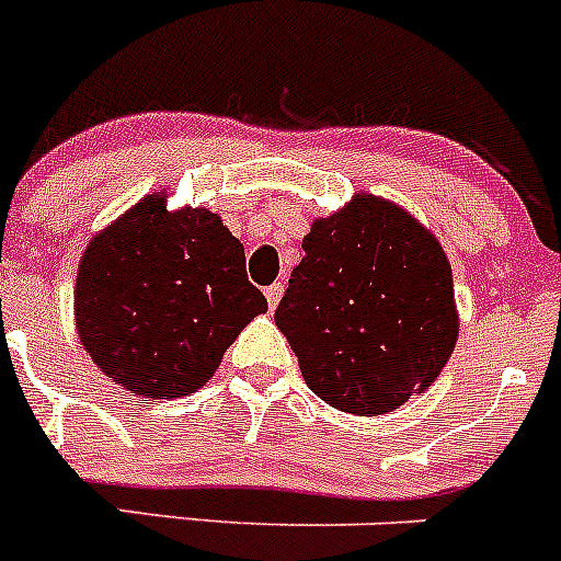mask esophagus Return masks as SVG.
<instances>
[{
  "mask_svg": "<svg viewBox=\"0 0 561 561\" xmlns=\"http://www.w3.org/2000/svg\"><path fill=\"white\" fill-rule=\"evenodd\" d=\"M264 295H266V306H270V311H275L280 297H284V284H272Z\"/></svg>",
  "mask_w": 561,
  "mask_h": 561,
  "instance_id": "34e87169",
  "label": "esophagus"
}]
</instances>
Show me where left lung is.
I'll return each instance as SVG.
<instances>
[{"label": "left lung", "instance_id": "8db88e82", "mask_svg": "<svg viewBox=\"0 0 561 561\" xmlns=\"http://www.w3.org/2000/svg\"><path fill=\"white\" fill-rule=\"evenodd\" d=\"M277 330L330 408L382 415L424 393L460 335L451 264L408 209L357 192L302 239Z\"/></svg>", "mask_w": 561, "mask_h": 561}]
</instances>
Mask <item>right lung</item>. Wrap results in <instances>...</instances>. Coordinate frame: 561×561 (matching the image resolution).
<instances>
[{"label": "right lung", "mask_w": 561, "mask_h": 561, "mask_svg": "<svg viewBox=\"0 0 561 561\" xmlns=\"http://www.w3.org/2000/svg\"><path fill=\"white\" fill-rule=\"evenodd\" d=\"M264 311L242 242L209 209L170 211L168 192L142 197L79 259V341L112 382L142 399L206 386L222 352Z\"/></svg>", "instance_id": "obj_1"}]
</instances>
